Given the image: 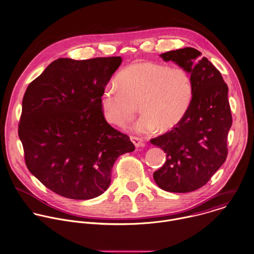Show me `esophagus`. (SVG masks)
<instances>
[{
  "instance_id": "1",
  "label": "esophagus",
  "mask_w": 254,
  "mask_h": 254,
  "mask_svg": "<svg viewBox=\"0 0 254 254\" xmlns=\"http://www.w3.org/2000/svg\"><path fill=\"white\" fill-rule=\"evenodd\" d=\"M130 140L132 141V143L135 145V147H140V146H144L143 140L140 137H136V136H130Z\"/></svg>"
}]
</instances>
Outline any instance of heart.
Wrapping results in <instances>:
<instances>
[{
  "label": "heart",
  "instance_id": "obj_1",
  "mask_svg": "<svg viewBox=\"0 0 254 254\" xmlns=\"http://www.w3.org/2000/svg\"><path fill=\"white\" fill-rule=\"evenodd\" d=\"M101 96L105 121L125 128L133 120L136 104L141 116L134 125L138 133H149L158 127L168 130L186 116L194 96L191 74L184 68L156 62H137L124 68Z\"/></svg>",
  "mask_w": 254,
  "mask_h": 254
}]
</instances>
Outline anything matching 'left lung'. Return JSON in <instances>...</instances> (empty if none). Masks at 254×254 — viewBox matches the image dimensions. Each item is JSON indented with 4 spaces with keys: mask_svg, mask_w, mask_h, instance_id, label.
Returning a JSON list of instances; mask_svg holds the SVG:
<instances>
[{
    "mask_svg": "<svg viewBox=\"0 0 254 254\" xmlns=\"http://www.w3.org/2000/svg\"><path fill=\"white\" fill-rule=\"evenodd\" d=\"M192 47L160 54L192 76L194 96L183 120L172 130L150 141L164 150L166 161L153 173L164 191L188 193L211 179L228 155V133L233 124L228 85L220 71Z\"/></svg>",
    "mask_w": 254,
    "mask_h": 254,
    "instance_id": "left-lung-1",
    "label": "left lung"
}]
</instances>
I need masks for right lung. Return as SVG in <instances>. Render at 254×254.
<instances>
[{"label":"right lung","instance_id":"right-lung-1","mask_svg":"<svg viewBox=\"0 0 254 254\" xmlns=\"http://www.w3.org/2000/svg\"><path fill=\"white\" fill-rule=\"evenodd\" d=\"M122 61L121 56L58 58L24 93L18 137L26 167L62 197L102 195L118 157L134 150L129 137L112 127L101 111L102 93Z\"/></svg>","mask_w":254,"mask_h":254}]
</instances>
